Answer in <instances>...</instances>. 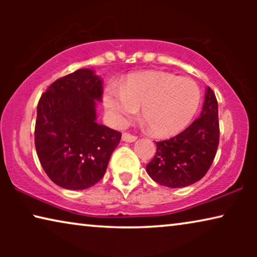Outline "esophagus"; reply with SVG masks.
<instances>
[{
	"label": "esophagus",
	"instance_id": "34e87169",
	"mask_svg": "<svg viewBox=\"0 0 257 257\" xmlns=\"http://www.w3.org/2000/svg\"><path fill=\"white\" fill-rule=\"evenodd\" d=\"M121 140H122V142H125V143H133V142H136V140H137V137L132 136V135H128V133H122Z\"/></svg>",
	"mask_w": 257,
	"mask_h": 257
}]
</instances>
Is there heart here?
Wrapping results in <instances>:
<instances>
[{"label":"heart","mask_w":257,"mask_h":257,"mask_svg":"<svg viewBox=\"0 0 257 257\" xmlns=\"http://www.w3.org/2000/svg\"><path fill=\"white\" fill-rule=\"evenodd\" d=\"M201 93L194 80L156 71L128 75L120 87L110 85L104 104L112 120L126 126L142 107V118L157 137H172L187 127L198 111Z\"/></svg>","instance_id":"heart-1"}]
</instances>
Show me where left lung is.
Segmentation results:
<instances>
[{
    "mask_svg": "<svg viewBox=\"0 0 257 257\" xmlns=\"http://www.w3.org/2000/svg\"><path fill=\"white\" fill-rule=\"evenodd\" d=\"M217 100L209 86L200 117L185 131L168 140L158 142L153 159L146 165L147 174L157 184L181 188L205 177L219 145Z\"/></svg>",
    "mask_w": 257,
    "mask_h": 257,
    "instance_id": "1",
    "label": "left lung"
}]
</instances>
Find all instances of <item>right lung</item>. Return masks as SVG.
Returning <instances> with one entry per match:
<instances>
[{
	"mask_svg": "<svg viewBox=\"0 0 257 257\" xmlns=\"http://www.w3.org/2000/svg\"><path fill=\"white\" fill-rule=\"evenodd\" d=\"M103 79L92 69L59 78L37 105L35 146L42 167L59 187L82 191L104 177L121 133L97 122Z\"/></svg>",
	"mask_w": 257,
	"mask_h": 257,
	"instance_id": "right-lung-1",
	"label": "right lung"
}]
</instances>
